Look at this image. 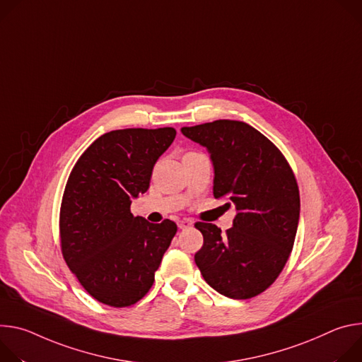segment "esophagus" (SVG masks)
Returning <instances> with one entry per match:
<instances>
[{"label":"esophagus","instance_id":"obj_1","mask_svg":"<svg viewBox=\"0 0 362 362\" xmlns=\"http://www.w3.org/2000/svg\"><path fill=\"white\" fill-rule=\"evenodd\" d=\"M178 227H180L181 230H184V228H189V227H192V221H191V220H188V218H184V220H181V221L178 223Z\"/></svg>","mask_w":362,"mask_h":362}]
</instances>
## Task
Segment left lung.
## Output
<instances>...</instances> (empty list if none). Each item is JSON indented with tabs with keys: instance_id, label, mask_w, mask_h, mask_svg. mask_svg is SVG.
<instances>
[{
	"instance_id": "left-lung-1",
	"label": "left lung",
	"mask_w": 362,
	"mask_h": 362,
	"mask_svg": "<svg viewBox=\"0 0 362 362\" xmlns=\"http://www.w3.org/2000/svg\"><path fill=\"white\" fill-rule=\"evenodd\" d=\"M181 132L207 149L213 194L235 207L226 234L211 223L195 224L204 237L195 264L218 293L253 298L274 282L292 252L300 213L295 175L282 152L246 122L218 119Z\"/></svg>"
}]
</instances>
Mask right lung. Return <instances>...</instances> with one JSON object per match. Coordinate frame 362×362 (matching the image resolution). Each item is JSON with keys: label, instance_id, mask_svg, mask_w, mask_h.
Returning a JSON list of instances; mask_svg holds the SVG:
<instances>
[{"label": "right lung", "instance_id": "1", "mask_svg": "<svg viewBox=\"0 0 362 362\" xmlns=\"http://www.w3.org/2000/svg\"><path fill=\"white\" fill-rule=\"evenodd\" d=\"M177 131L117 129L99 136L78 158L63 194V257L96 300L124 308L142 299L177 233L131 213L132 199L149 188L158 158Z\"/></svg>", "mask_w": 362, "mask_h": 362}]
</instances>
